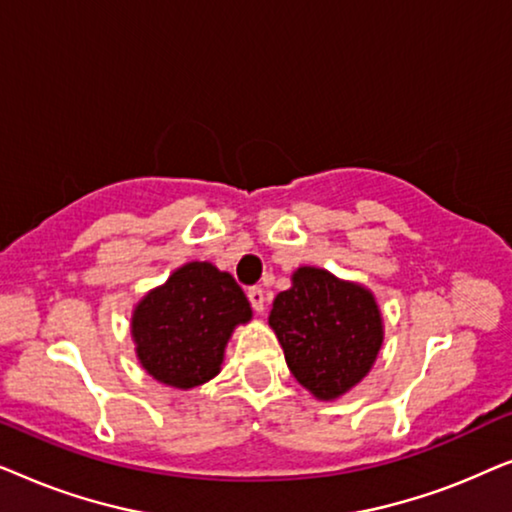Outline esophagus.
<instances>
[{"label": "esophagus", "instance_id": "34e87169", "mask_svg": "<svg viewBox=\"0 0 512 512\" xmlns=\"http://www.w3.org/2000/svg\"><path fill=\"white\" fill-rule=\"evenodd\" d=\"M247 298H249L251 307H254V312L265 310V291L261 289V286H251V289L247 291Z\"/></svg>", "mask_w": 512, "mask_h": 512}]
</instances>
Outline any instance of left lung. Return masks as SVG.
Wrapping results in <instances>:
<instances>
[{"label":"left lung","instance_id":"left-lung-1","mask_svg":"<svg viewBox=\"0 0 512 512\" xmlns=\"http://www.w3.org/2000/svg\"><path fill=\"white\" fill-rule=\"evenodd\" d=\"M270 326L293 377L324 401L359 384L382 347L373 293L319 268H298L272 303Z\"/></svg>","mask_w":512,"mask_h":512}]
</instances>
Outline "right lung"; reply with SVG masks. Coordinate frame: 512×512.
<instances>
[{"instance_id": "obj_1", "label": "right lung", "mask_w": 512, "mask_h": 512, "mask_svg": "<svg viewBox=\"0 0 512 512\" xmlns=\"http://www.w3.org/2000/svg\"><path fill=\"white\" fill-rule=\"evenodd\" d=\"M249 319L240 284L212 263L195 261L144 296L132 314V338L146 373L191 389L219 373L230 333Z\"/></svg>"}]
</instances>
